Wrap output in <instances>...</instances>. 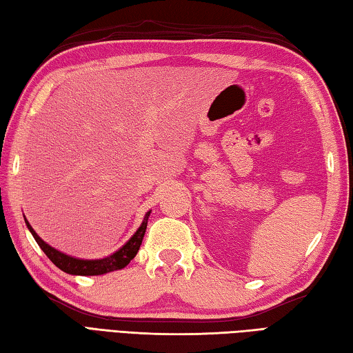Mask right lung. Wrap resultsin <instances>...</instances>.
<instances>
[{"label":"right lung","instance_id":"right-lung-1","mask_svg":"<svg viewBox=\"0 0 353 353\" xmlns=\"http://www.w3.org/2000/svg\"><path fill=\"white\" fill-rule=\"evenodd\" d=\"M148 215H150V212L145 214L144 221H142L139 229L137 230V234H134L129 239V241H127L121 247V249L115 252L114 254H110V256H108V258L94 259V261L77 259V258L68 256V254H65L56 249H52V247H50L47 243H43L42 239L37 236V234L33 230V228L30 226V223L27 220H26V224L30 229V232H32V235L36 239V243L39 244V247L43 250V253L47 254L52 264L61 268L62 272L68 273V274H79V276H97V274L114 272V270L124 268L134 256H137V253H138L141 243H142V238H144L145 229H147Z\"/></svg>","mask_w":353,"mask_h":353}]
</instances>
